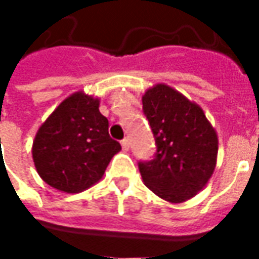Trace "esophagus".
<instances>
[{
    "mask_svg": "<svg viewBox=\"0 0 259 259\" xmlns=\"http://www.w3.org/2000/svg\"><path fill=\"white\" fill-rule=\"evenodd\" d=\"M120 144H122V148H123V151H127V150H129L130 144H129V140H127V139H124V140L120 141Z\"/></svg>",
    "mask_w": 259,
    "mask_h": 259,
    "instance_id": "1",
    "label": "esophagus"
}]
</instances>
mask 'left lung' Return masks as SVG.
I'll list each match as a JSON object with an SVG mask.
<instances>
[{"mask_svg": "<svg viewBox=\"0 0 259 259\" xmlns=\"http://www.w3.org/2000/svg\"><path fill=\"white\" fill-rule=\"evenodd\" d=\"M143 109L157 143L155 158L139 163L144 185L172 204L190 200L213 175L217 130L197 102L165 83L143 94Z\"/></svg>", "mask_w": 259, "mask_h": 259, "instance_id": "1", "label": "left lung"}]
</instances>
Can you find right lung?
<instances>
[{"mask_svg": "<svg viewBox=\"0 0 259 259\" xmlns=\"http://www.w3.org/2000/svg\"><path fill=\"white\" fill-rule=\"evenodd\" d=\"M100 98L79 90L55 108L33 140L31 155L47 185L68 194L98 183L108 163L122 148L108 133Z\"/></svg>", "mask_w": 259, "mask_h": 259, "instance_id": "1", "label": "right lung"}]
</instances>
